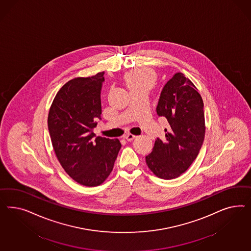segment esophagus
Listing matches in <instances>:
<instances>
[{
    "label": "esophagus",
    "instance_id": "1",
    "mask_svg": "<svg viewBox=\"0 0 251 251\" xmlns=\"http://www.w3.org/2000/svg\"><path fill=\"white\" fill-rule=\"evenodd\" d=\"M124 138L127 140V141H129V142H130V141H132L133 139H135L136 138V136L135 135H133V134H130V133H128L127 135H125L124 136Z\"/></svg>",
    "mask_w": 251,
    "mask_h": 251
}]
</instances>
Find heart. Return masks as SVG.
Wrapping results in <instances>:
<instances>
[{
  "mask_svg": "<svg viewBox=\"0 0 251 251\" xmlns=\"http://www.w3.org/2000/svg\"><path fill=\"white\" fill-rule=\"evenodd\" d=\"M124 80L129 91L137 88L150 89L155 84L156 75L152 69L143 67L127 73L124 76Z\"/></svg>",
  "mask_w": 251,
  "mask_h": 251,
  "instance_id": "b5f03b06",
  "label": "heart"
}]
</instances>
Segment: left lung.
<instances>
[{
    "mask_svg": "<svg viewBox=\"0 0 251 251\" xmlns=\"http://www.w3.org/2000/svg\"><path fill=\"white\" fill-rule=\"evenodd\" d=\"M156 113L167 119L169 127L165 140H155L146 164L156 176L173 179L190 167L203 144V101L190 79L176 73L161 92Z\"/></svg>",
    "mask_w": 251,
    "mask_h": 251,
    "instance_id": "left-lung-1",
    "label": "left lung"
}]
</instances>
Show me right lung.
<instances>
[{
	"label": "right lung",
	"instance_id": "obj_1",
	"mask_svg": "<svg viewBox=\"0 0 251 251\" xmlns=\"http://www.w3.org/2000/svg\"><path fill=\"white\" fill-rule=\"evenodd\" d=\"M104 72L70 80L57 93L48 117L54 152L61 167L76 182L95 187L111 173L122 144L97 137L93 129L101 120L100 94Z\"/></svg>",
	"mask_w": 251,
	"mask_h": 251
}]
</instances>
